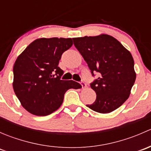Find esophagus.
Instances as JSON below:
<instances>
[{
  "mask_svg": "<svg viewBox=\"0 0 151 151\" xmlns=\"http://www.w3.org/2000/svg\"><path fill=\"white\" fill-rule=\"evenodd\" d=\"M81 85H82V88H85L87 87V85H86V84H85V82H83V81L81 82Z\"/></svg>",
  "mask_w": 151,
  "mask_h": 151,
  "instance_id": "34e87169",
  "label": "esophagus"
}]
</instances>
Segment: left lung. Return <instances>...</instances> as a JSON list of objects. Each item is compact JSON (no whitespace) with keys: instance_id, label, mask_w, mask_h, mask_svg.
<instances>
[{"instance_id":"left-lung-1","label":"left lung","mask_w":151,"mask_h":151,"mask_svg":"<svg viewBox=\"0 0 151 151\" xmlns=\"http://www.w3.org/2000/svg\"><path fill=\"white\" fill-rule=\"evenodd\" d=\"M74 45L99 78L91 87L96 99L87 106L99 113H109L122 105L136 80L133 57L116 39L107 34L74 38Z\"/></svg>"}]
</instances>
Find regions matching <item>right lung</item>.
Returning <instances> with one entry per match:
<instances>
[{
  "label": "right lung",
  "instance_id": "obj_1",
  "mask_svg": "<svg viewBox=\"0 0 151 151\" xmlns=\"http://www.w3.org/2000/svg\"><path fill=\"white\" fill-rule=\"evenodd\" d=\"M73 45L71 38H41L30 43L13 67V88L28 112L45 116L57 110L70 88H82L73 80H62L58 66L63 52Z\"/></svg>",
  "mask_w": 151,
  "mask_h": 151
}]
</instances>
